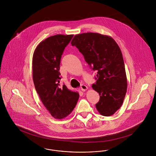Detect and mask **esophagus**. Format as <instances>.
<instances>
[{
    "label": "esophagus",
    "instance_id": "34e87169",
    "mask_svg": "<svg viewBox=\"0 0 156 156\" xmlns=\"http://www.w3.org/2000/svg\"><path fill=\"white\" fill-rule=\"evenodd\" d=\"M87 89H88V87H87L86 85H81V89L82 91L84 92V91H85Z\"/></svg>",
    "mask_w": 156,
    "mask_h": 156
}]
</instances>
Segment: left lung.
<instances>
[{
  "instance_id": "1",
  "label": "left lung",
  "mask_w": 156,
  "mask_h": 156,
  "mask_svg": "<svg viewBox=\"0 0 156 156\" xmlns=\"http://www.w3.org/2000/svg\"><path fill=\"white\" fill-rule=\"evenodd\" d=\"M85 61L97 72L92 86L100 95L98 111L105 116L113 115L122 105L127 90L124 61L119 45L111 37L97 33L76 34L71 41Z\"/></svg>"
}]
</instances>
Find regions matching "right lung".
Returning a JSON list of instances; mask_svg holds the SVG:
<instances>
[{
    "label": "right lung",
    "instance_id": "add662e5",
    "mask_svg": "<svg viewBox=\"0 0 156 156\" xmlns=\"http://www.w3.org/2000/svg\"><path fill=\"white\" fill-rule=\"evenodd\" d=\"M73 35L57 34L39 43L33 57V79L37 94L54 118L67 117L74 109L79 94L60 86L61 55Z\"/></svg>",
    "mask_w": 156,
    "mask_h": 156
}]
</instances>
